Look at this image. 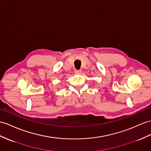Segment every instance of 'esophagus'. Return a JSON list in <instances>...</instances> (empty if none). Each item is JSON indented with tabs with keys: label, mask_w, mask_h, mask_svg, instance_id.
Wrapping results in <instances>:
<instances>
[{
	"label": "esophagus",
	"mask_w": 151,
	"mask_h": 151,
	"mask_svg": "<svg viewBox=\"0 0 151 151\" xmlns=\"http://www.w3.org/2000/svg\"><path fill=\"white\" fill-rule=\"evenodd\" d=\"M81 72V70H75V73H78V74H79V73Z\"/></svg>",
	"instance_id": "esophagus-1"
}]
</instances>
